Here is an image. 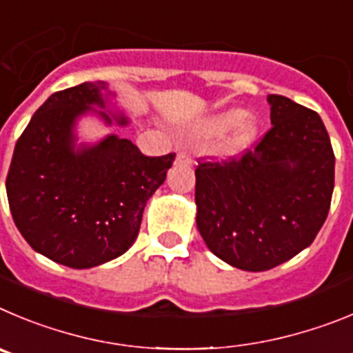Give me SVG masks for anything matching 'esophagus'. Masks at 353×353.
<instances>
[{
  "label": "esophagus",
  "instance_id": "34e87169",
  "mask_svg": "<svg viewBox=\"0 0 353 353\" xmlns=\"http://www.w3.org/2000/svg\"><path fill=\"white\" fill-rule=\"evenodd\" d=\"M176 161L177 165H192V157H190L186 151H179V153H177Z\"/></svg>",
  "mask_w": 353,
  "mask_h": 353
}]
</instances>
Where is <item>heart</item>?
Masks as SVG:
<instances>
[{
    "mask_svg": "<svg viewBox=\"0 0 353 353\" xmlns=\"http://www.w3.org/2000/svg\"><path fill=\"white\" fill-rule=\"evenodd\" d=\"M208 135H221L227 132L223 139L225 153H239L252 144L259 132L256 119L250 114H241L239 110H227L223 114L212 116L202 126Z\"/></svg>",
    "mask_w": 353,
    "mask_h": 353,
    "instance_id": "b5f03b06",
    "label": "heart"
}]
</instances>
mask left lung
Here are the masks:
<instances>
[{"label": "left lung", "instance_id": "8db88e82", "mask_svg": "<svg viewBox=\"0 0 353 353\" xmlns=\"http://www.w3.org/2000/svg\"><path fill=\"white\" fill-rule=\"evenodd\" d=\"M271 130L239 158L199 161L196 227L218 259L268 271L310 246L334 190V151L322 119L269 94Z\"/></svg>", "mask_w": 353, "mask_h": 353}]
</instances>
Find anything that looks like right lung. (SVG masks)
Wrapping results in <instances>:
<instances>
[{
  "label": "right lung",
  "instance_id": "add662e5",
  "mask_svg": "<svg viewBox=\"0 0 353 353\" xmlns=\"http://www.w3.org/2000/svg\"><path fill=\"white\" fill-rule=\"evenodd\" d=\"M103 90L105 82H84L50 94L19 137L6 176L22 237L34 252L72 269L109 262L135 243L145 202L176 158L145 157L117 135L75 149V119L91 105H105ZM98 114L112 123L109 114Z\"/></svg>",
  "mask_w": 353,
  "mask_h": 353
}]
</instances>
